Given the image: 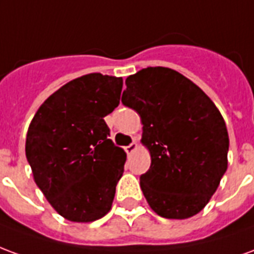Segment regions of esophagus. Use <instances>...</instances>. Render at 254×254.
<instances>
[{
  "label": "esophagus",
  "instance_id": "obj_1",
  "mask_svg": "<svg viewBox=\"0 0 254 254\" xmlns=\"http://www.w3.org/2000/svg\"><path fill=\"white\" fill-rule=\"evenodd\" d=\"M137 148H138L137 143H136V141H133L132 144H129L127 147H125V151H127V155H130V154H133V152H134V151H136Z\"/></svg>",
  "mask_w": 254,
  "mask_h": 254
}]
</instances>
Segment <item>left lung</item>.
<instances>
[{
  "label": "left lung",
  "instance_id": "obj_1",
  "mask_svg": "<svg viewBox=\"0 0 254 254\" xmlns=\"http://www.w3.org/2000/svg\"><path fill=\"white\" fill-rule=\"evenodd\" d=\"M122 103L137 111L149 170L140 187L155 213L188 219L205 207L227 170L229 133L208 95L174 69L145 67L125 80Z\"/></svg>",
  "mask_w": 254,
  "mask_h": 254
}]
</instances>
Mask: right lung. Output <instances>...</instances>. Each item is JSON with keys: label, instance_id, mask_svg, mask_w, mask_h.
I'll return each mask as SVG.
<instances>
[{"label": "right lung", "instance_id": "right-lung-1", "mask_svg": "<svg viewBox=\"0 0 254 254\" xmlns=\"http://www.w3.org/2000/svg\"><path fill=\"white\" fill-rule=\"evenodd\" d=\"M122 77L89 73L47 98L31 121L25 156L34 181L63 218L89 223L113 205L125 151L105 117L120 105Z\"/></svg>", "mask_w": 254, "mask_h": 254}]
</instances>
